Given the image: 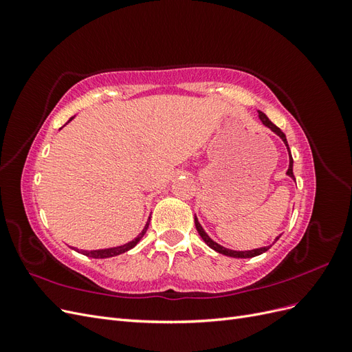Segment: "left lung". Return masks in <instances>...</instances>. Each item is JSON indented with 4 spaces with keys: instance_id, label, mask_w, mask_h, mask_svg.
Instances as JSON below:
<instances>
[{
    "instance_id": "1",
    "label": "left lung",
    "mask_w": 352,
    "mask_h": 352,
    "mask_svg": "<svg viewBox=\"0 0 352 352\" xmlns=\"http://www.w3.org/2000/svg\"><path fill=\"white\" fill-rule=\"evenodd\" d=\"M258 117H260L261 123H263L264 126H267L270 131H273L276 135H278V136L280 138V140L283 141V144L286 145V148H287V153H289V168H287L286 175L289 176V177H292V179H295V177H294V170H292V167H294V160H292V155H291V151H289V145H287V141H286V136H285V133L279 129L278 126L273 124V123L269 120V117L265 116L263 111H258ZM195 228H197V230H198V233H199V236L202 238V241H204L211 250H214V251H217V252H220V254H223V255H228V257H233V258H251V257H257V255H260V254L265 252V251H267V250L272 247V245H269V247L255 248V250H251V251H233V250H229V248L221 247V245H219L217 242L212 241V239L207 235V233L204 232V229H202V226L199 225V221H198L197 216H195ZM279 238H280V235L274 239V242L278 241ZM274 242H273V243H274Z\"/></svg>"
}]
</instances>
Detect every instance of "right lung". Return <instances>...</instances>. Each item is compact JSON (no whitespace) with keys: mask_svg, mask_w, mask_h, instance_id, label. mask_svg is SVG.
Here are the masks:
<instances>
[{"mask_svg":"<svg viewBox=\"0 0 352 352\" xmlns=\"http://www.w3.org/2000/svg\"><path fill=\"white\" fill-rule=\"evenodd\" d=\"M73 119V117H72ZM70 119V120H72ZM69 120V122H70ZM150 220L151 219H148V221H146V225H145V228L142 229V232L140 233V235H138L133 241H131V242H127V243H124V245H120V247H114V248H105V250H94V251H83V250H80V254H83V255H87V257H92V258H110V257H116V255H119V254H123V252H126V251H129V250H132L135 245L140 242L141 239H142V236L145 235V232H146V229H148V226H150ZM73 250H76V248H73ZM78 251V250H76Z\"/></svg>","mask_w":352,"mask_h":352,"instance_id":"add662e5","label":"right lung"}]
</instances>
